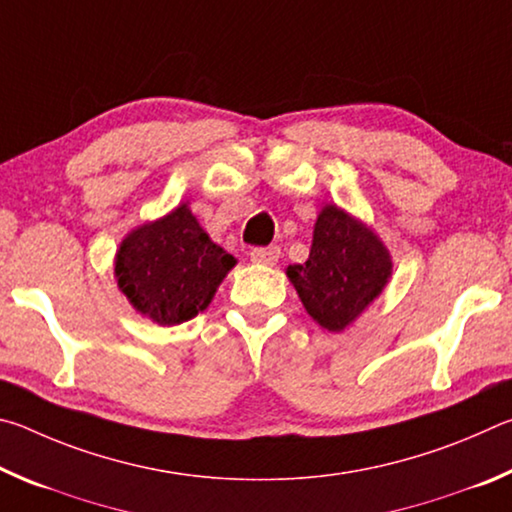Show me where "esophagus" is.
<instances>
[{
  "mask_svg": "<svg viewBox=\"0 0 512 512\" xmlns=\"http://www.w3.org/2000/svg\"><path fill=\"white\" fill-rule=\"evenodd\" d=\"M250 259H253L255 264H266V266H273L277 259H280V248L277 246H268V248H253L250 250Z\"/></svg>",
  "mask_w": 512,
  "mask_h": 512,
  "instance_id": "34e87169",
  "label": "esophagus"
}]
</instances>
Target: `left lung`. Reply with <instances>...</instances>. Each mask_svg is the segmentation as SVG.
<instances>
[{
  "label": "left lung",
  "instance_id": "left-lung-1",
  "mask_svg": "<svg viewBox=\"0 0 512 512\" xmlns=\"http://www.w3.org/2000/svg\"><path fill=\"white\" fill-rule=\"evenodd\" d=\"M388 248L366 223L336 205H325L314 225L309 259L287 275L307 314L329 332H341L388 284Z\"/></svg>",
  "mask_w": 512,
  "mask_h": 512
}]
</instances>
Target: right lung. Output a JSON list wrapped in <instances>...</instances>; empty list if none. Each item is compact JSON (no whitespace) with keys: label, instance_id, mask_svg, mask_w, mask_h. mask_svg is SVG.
<instances>
[{"label":"right lung","instance_id":"obj_1","mask_svg":"<svg viewBox=\"0 0 512 512\" xmlns=\"http://www.w3.org/2000/svg\"><path fill=\"white\" fill-rule=\"evenodd\" d=\"M235 264L183 203L121 241L115 277L140 314L158 325H180L210 305Z\"/></svg>","mask_w":512,"mask_h":512}]
</instances>
